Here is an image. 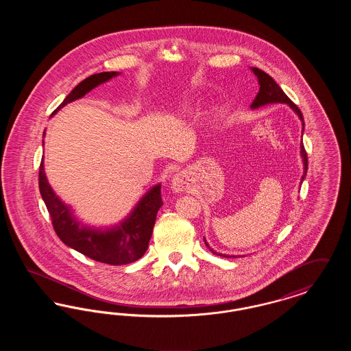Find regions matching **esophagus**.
<instances>
[{
    "instance_id": "1",
    "label": "esophagus",
    "mask_w": 351,
    "mask_h": 351,
    "mask_svg": "<svg viewBox=\"0 0 351 351\" xmlns=\"http://www.w3.org/2000/svg\"><path fill=\"white\" fill-rule=\"evenodd\" d=\"M188 186H189V180H188V176L184 172L176 173L173 176V179H172V188H173V191L182 192V191L188 189Z\"/></svg>"
}]
</instances>
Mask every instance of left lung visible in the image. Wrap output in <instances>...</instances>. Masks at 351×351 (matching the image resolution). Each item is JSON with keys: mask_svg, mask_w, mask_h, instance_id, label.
Returning a JSON list of instances; mask_svg holds the SVG:
<instances>
[{"mask_svg": "<svg viewBox=\"0 0 351 351\" xmlns=\"http://www.w3.org/2000/svg\"><path fill=\"white\" fill-rule=\"evenodd\" d=\"M251 69H252V72L255 73V76L258 77V82H259V85H261L256 97L254 99L252 104H251V108H252V109H256V108L263 106V105H267V104H276V102L288 104V105L298 113V116L300 117L301 121H304V117H302V113H301L299 106L289 100V97L284 93L283 89H282L278 84L275 83V80H274L269 75H267L265 71H262V69H259V68L252 67ZM301 156H302V160H304V175H302V178H301V183H302V180H304L305 175H306V169H308V155H306V151L304 149V145H302V143H301ZM204 241H205V239H204ZM205 245L209 247V245L206 243V241H205ZM209 249H210V247H209ZM210 251H212L213 254H217L216 251L212 250V249H210ZM218 255H221V256H223V258H232V256L222 255V254H218Z\"/></svg>", "mask_w": 351, "mask_h": 351, "instance_id": "obj_1", "label": "left lung"}]
</instances>
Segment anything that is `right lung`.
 Segmentation results:
<instances>
[{
  "instance_id": "right-lung-1",
  "label": "right lung",
  "mask_w": 351,
  "mask_h": 351,
  "mask_svg": "<svg viewBox=\"0 0 351 351\" xmlns=\"http://www.w3.org/2000/svg\"><path fill=\"white\" fill-rule=\"evenodd\" d=\"M117 75L118 72H101L86 77L68 95L53 113L68 102L82 99L95 86ZM39 191L50 213L53 230L60 241L93 261L112 266L128 265L143 256L149 247L156 213L163 205L160 185H156L139 201L125 222L112 230L101 232L80 225L72 216L67 205L53 193L45 175L43 160L39 166Z\"/></svg>"
}]
</instances>
